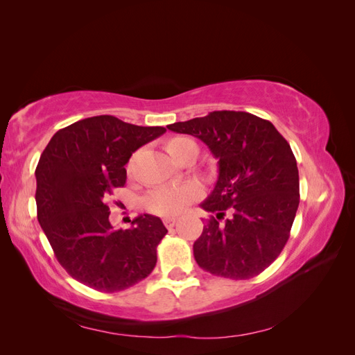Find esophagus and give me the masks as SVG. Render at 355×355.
Instances as JSON below:
<instances>
[{"label": "esophagus", "mask_w": 355, "mask_h": 355, "mask_svg": "<svg viewBox=\"0 0 355 355\" xmlns=\"http://www.w3.org/2000/svg\"><path fill=\"white\" fill-rule=\"evenodd\" d=\"M163 222H164V225H166V228L167 230H171L176 225V222H178V219L176 218H164L163 219Z\"/></svg>", "instance_id": "34e87169"}]
</instances>
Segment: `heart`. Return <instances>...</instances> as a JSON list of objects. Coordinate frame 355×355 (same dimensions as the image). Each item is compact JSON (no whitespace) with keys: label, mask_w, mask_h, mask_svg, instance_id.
I'll list each match as a JSON object with an SVG mask.
<instances>
[{"label":"heart","mask_w":355,"mask_h":355,"mask_svg":"<svg viewBox=\"0 0 355 355\" xmlns=\"http://www.w3.org/2000/svg\"><path fill=\"white\" fill-rule=\"evenodd\" d=\"M189 145H196V142L189 137L178 136L171 137L167 141L166 148L168 154L176 161L180 158L182 153ZM197 146V145H196ZM135 158L130 159L127 166L128 171H133ZM201 187L196 182H185V184H173V185H163L151 189L144 198V204L146 210H149L158 216H176L180 214L192 202L201 197Z\"/></svg>","instance_id":"1"}]
</instances>
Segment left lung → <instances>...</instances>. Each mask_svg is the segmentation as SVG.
Returning a JSON list of instances; mask_svg holds the SVG:
<instances>
[{
  "instance_id": "8db88e82",
  "label": "left lung",
  "mask_w": 355,
  "mask_h": 355,
  "mask_svg": "<svg viewBox=\"0 0 355 355\" xmlns=\"http://www.w3.org/2000/svg\"><path fill=\"white\" fill-rule=\"evenodd\" d=\"M167 128L198 137L219 159L216 187L201 204L216 216L194 243L198 266L232 280L259 275L284 249L299 206L292 148L272 123L241 111H213Z\"/></svg>"
}]
</instances>
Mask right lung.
Wrapping results in <instances>:
<instances>
[{
  "label": "right lung",
  "instance_id": "right-lung-1",
  "mask_svg": "<svg viewBox=\"0 0 355 355\" xmlns=\"http://www.w3.org/2000/svg\"><path fill=\"white\" fill-rule=\"evenodd\" d=\"M166 133L112 115L84 118L50 139L35 168L37 218L56 259L75 280L105 293L142 282L157 263L167 234L159 218L144 214L130 230L110 222L108 198L125 185L132 154Z\"/></svg>",
  "mask_w": 355,
  "mask_h": 355
}]
</instances>
